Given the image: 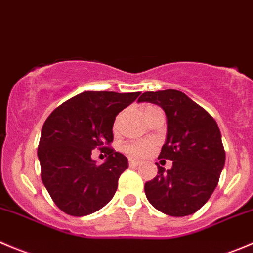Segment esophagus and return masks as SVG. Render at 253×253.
Listing matches in <instances>:
<instances>
[{"instance_id": "esophagus-1", "label": "esophagus", "mask_w": 253, "mask_h": 253, "mask_svg": "<svg viewBox=\"0 0 253 253\" xmlns=\"http://www.w3.org/2000/svg\"><path fill=\"white\" fill-rule=\"evenodd\" d=\"M128 163H129V167H137L139 163H141V162L136 161V159H129Z\"/></svg>"}]
</instances>
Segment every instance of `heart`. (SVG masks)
<instances>
[{"label":"heart","mask_w":253,"mask_h":253,"mask_svg":"<svg viewBox=\"0 0 253 253\" xmlns=\"http://www.w3.org/2000/svg\"><path fill=\"white\" fill-rule=\"evenodd\" d=\"M154 109H157V107L156 106L144 107V115H147L148 112H151L152 110ZM121 119H122V114H120L119 116L116 117V120H115V125H114L115 129H119ZM152 148H153V143L148 141H144V142H133V143L127 144V146H125L124 149L125 152L131 157H144L152 151Z\"/></svg>","instance_id":"obj_1"}]
</instances>
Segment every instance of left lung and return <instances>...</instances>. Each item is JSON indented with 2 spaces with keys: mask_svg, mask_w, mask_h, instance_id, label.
<instances>
[{
  "mask_svg": "<svg viewBox=\"0 0 253 253\" xmlns=\"http://www.w3.org/2000/svg\"><path fill=\"white\" fill-rule=\"evenodd\" d=\"M151 102L167 116V138L158 158L173 161L158 167V175L144 184L148 202L169 216H186L200 209L214 193L225 166L221 133L215 120L184 92L147 91L138 102Z\"/></svg>",
  "mask_w": 253,
  "mask_h": 253,
  "instance_id": "1",
  "label": "left lung"
}]
</instances>
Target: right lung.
I'll return each mask as SVG.
<instances>
[{
	"label": "right lung",
	"instance_id": "obj_1",
	"mask_svg": "<svg viewBox=\"0 0 253 253\" xmlns=\"http://www.w3.org/2000/svg\"><path fill=\"white\" fill-rule=\"evenodd\" d=\"M141 92L85 91L56 107L42 127L38 146L42 181L56 207L72 216H85L114 198L128 159L105 147L114 141L119 112ZM99 148L108 156L102 165L91 158Z\"/></svg>",
	"mask_w": 253,
	"mask_h": 253
}]
</instances>
